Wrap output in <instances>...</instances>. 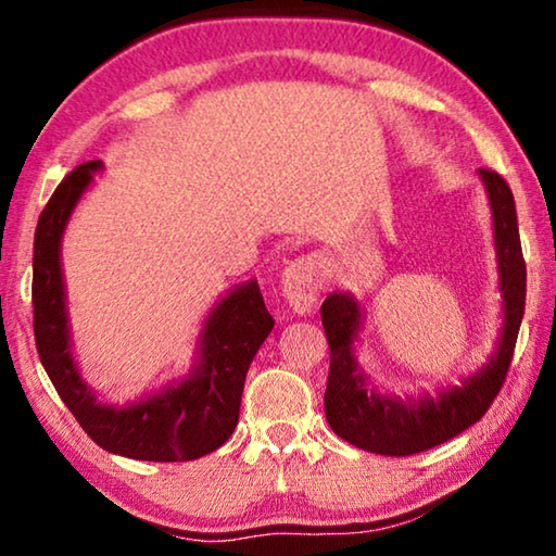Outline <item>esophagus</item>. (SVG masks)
Segmentation results:
<instances>
[{
    "instance_id": "1",
    "label": "esophagus",
    "mask_w": 556,
    "mask_h": 556,
    "mask_svg": "<svg viewBox=\"0 0 556 556\" xmlns=\"http://www.w3.org/2000/svg\"><path fill=\"white\" fill-rule=\"evenodd\" d=\"M321 291V262L316 257H299L281 271V296L296 314H312Z\"/></svg>"
}]
</instances>
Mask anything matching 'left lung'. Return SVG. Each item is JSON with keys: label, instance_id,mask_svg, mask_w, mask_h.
<instances>
[{"label": "left lung", "instance_id": "obj_1", "mask_svg": "<svg viewBox=\"0 0 556 556\" xmlns=\"http://www.w3.org/2000/svg\"><path fill=\"white\" fill-rule=\"evenodd\" d=\"M493 220V248L497 262V289L503 296V326L495 351L460 384L439 388L437 394H400L382 390L357 363L363 306L351 291H333L321 306L324 331L331 348L326 384V419L338 437L370 454L409 456L444 444L476 425L501 392L510 368L517 331L525 314V260L517 230L510 186L503 176L478 168Z\"/></svg>", "mask_w": 556, "mask_h": 556}]
</instances>
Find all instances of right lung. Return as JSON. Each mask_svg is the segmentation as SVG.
Returning a JSON list of instances; mask_svg holds the SVG:
<instances>
[{"label": "right lung", "mask_w": 556, "mask_h": 556, "mask_svg": "<svg viewBox=\"0 0 556 556\" xmlns=\"http://www.w3.org/2000/svg\"><path fill=\"white\" fill-rule=\"evenodd\" d=\"M102 162L75 166L55 188L34 235V336L41 365L86 434L110 454L137 460H193L211 454L238 427L244 375L275 318L257 279L232 287L205 316L195 361L184 378L135 402H105L73 355L61 242Z\"/></svg>", "instance_id": "obj_1"}]
</instances>
